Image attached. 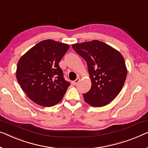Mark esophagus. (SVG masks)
Wrapping results in <instances>:
<instances>
[{
    "label": "esophagus",
    "instance_id": "34e87169",
    "mask_svg": "<svg viewBox=\"0 0 148 148\" xmlns=\"http://www.w3.org/2000/svg\"><path fill=\"white\" fill-rule=\"evenodd\" d=\"M80 79L79 78H76V80H75L74 81H72V84L73 85H76V84H77L79 82H80Z\"/></svg>",
    "mask_w": 148,
    "mask_h": 148
}]
</instances>
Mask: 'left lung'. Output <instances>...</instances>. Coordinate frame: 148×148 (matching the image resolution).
<instances>
[{"instance_id": "left-lung-1", "label": "left lung", "mask_w": 148, "mask_h": 148, "mask_svg": "<svg viewBox=\"0 0 148 148\" xmlns=\"http://www.w3.org/2000/svg\"><path fill=\"white\" fill-rule=\"evenodd\" d=\"M72 48L86 61L91 88L84 100L93 107L108 104L122 89L127 70L122 54L111 46L94 40L76 43Z\"/></svg>"}]
</instances>
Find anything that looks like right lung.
<instances>
[{
    "instance_id": "obj_1",
    "label": "right lung",
    "mask_w": 148,
    "mask_h": 148,
    "mask_svg": "<svg viewBox=\"0 0 148 148\" xmlns=\"http://www.w3.org/2000/svg\"><path fill=\"white\" fill-rule=\"evenodd\" d=\"M69 48L67 44L45 40L19 59L16 71L17 81L34 103L51 107L63 98L70 84L64 78L59 62Z\"/></svg>"
}]
</instances>
